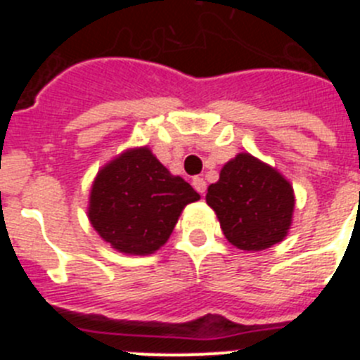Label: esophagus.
Here are the masks:
<instances>
[{
	"label": "esophagus",
	"mask_w": 360,
	"mask_h": 360,
	"mask_svg": "<svg viewBox=\"0 0 360 360\" xmlns=\"http://www.w3.org/2000/svg\"><path fill=\"white\" fill-rule=\"evenodd\" d=\"M193 187L198 191L200 195H203V193H205V189H207V184H205V180H203V178L195 176L193 178Z\"/></svg>",
	"instance_id": "1"
}]
</instances>
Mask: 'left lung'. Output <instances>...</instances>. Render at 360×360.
<instances>
[{
    "instance_id": "obj_1",
    "label": "left lung",
    "mask_w": 360,
    "mask_h": 360,
    "mask_svg": "<svg viewBox=\"0 0 360 360\" xmlns=\"http://www.w3.org/2000/svg\"><path fill=\"white\" fill-rule=\"evenodd\" d=\"M205 202L218 216L229 243L247 252L285 240L295 207L292 184L250 153H238L221 167Z\"/></svg>"
}]
</instances>
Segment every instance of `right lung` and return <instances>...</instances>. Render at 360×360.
<instances>
[{
  "label": "right lung",
  "mask_w": 360,
  "mask_h": 360,
  "mask_svg": "<svg viewBox=\"0 0 360 360\" xmlns=\"http://www.w3.org/2000/svg\"><path fill=\"white\" fill-rule=\"evenodd\" d=\"M200 200L148 146L129 148L98 169L90 189L88 219L111 249L129 256L155 254L187 203Z\"/></svg>",
  "instance_id": "1"
}]
</instances>
